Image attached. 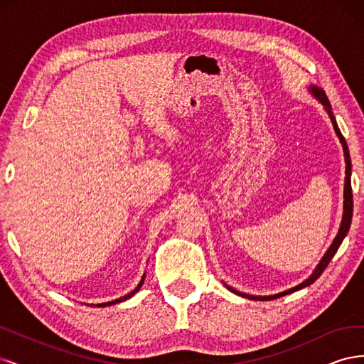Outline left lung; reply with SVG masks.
<instances>
[{
  "label": "left lung",
  "instance_id": "left-lung-1",
  "mask_svg": "<svg viewBox=\"0 0 364 364\" xmlns=\"http://www.w3.org/2000/svg\"><path fill=\"white\" fill-rule=\"evenodd\" d=\"M310 92L317 98L318 102H321V103L323 105L325 111L328 112L329 118H331V123H333V126H334L336 134H337V136H338V139H340V142H341V147H343V151H345L346 178H345V191H343V197H345V202H343V218H341V225H340V229H338V234H337V237L334 238L333 245L329 246V249L326 250V253L323 255V258L321 259V262L317 264V267L314 269L311 277L306 278V279H305L304 282H301L299 285H296V287H293V289H290V290H285V291L278 293V294H273V296H253V294H247V293H241V291H238V290H235V289H232V287H229V285L225 284L230 291L238 294V296L247 297V299H253V301L277 299V297L285 296V294H289V293H293V291H297V290H301V289H305V287H308V285H311L318 277H321V274L323 273V270L326 269V266L329 264V261H331L333 257L336 255L337 249L340 247L341 241H343V238L346 237L348 230H349V226H350V220H352V188H350V158H349V150H348V146H346V141H345L343 135H341V132H340V129H338V126H337V123H336V118H334L333 111H331V105H329V100H328V97H326L325 91L321 90V87H317V86H310Z\"/></svg>",
  "mask_w": 364,
  "mask_h": 364
}]
</instances>
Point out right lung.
Listing matches in <instances>:
<instances>
[{"instance_id":"add662e5","label":"right lung","mask_w":364,"mask_h":364,"mask_svg":"<svg viewBox=\"0 0 364 364\" xmlns=\"http://www.w3.org/2000/svg\"><path fill=\"white\" fill-rule=\"evenodd\" d=\"M144 278H146V273L142 274V279L139 281V284L136 285V289L134 290V291H130V293H127L126 296H123V297H118V299H115V301H111V302H103V304H97V306H109V305H114V304H118V302H123V301H126V299H129V297H132L134 296L136 291H139V289L142 287V284H144Z\"/></svg>"}]
</instances>
